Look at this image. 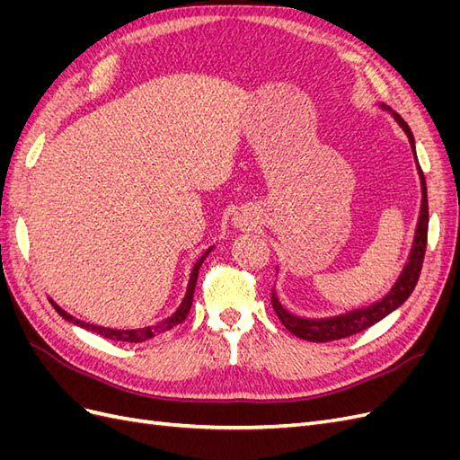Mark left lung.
<instances>
[{"label":"left lung","mask_w":460,"mask_h":460,"mask_svg":"<svg viewBox=\"0 0 460 460\" xmlns=\"http://www.w3.org/2000/svg\"><path fill=\"white\" fill-rule=\"evenodd\" d=\"M395 119L402 127V130H405L409 142H411V147L414 151V137H412L409 124L402 120L397 113H395ZM414 157H416V153H414ZM416 164H419V161H416ZM419 174H420V184H422L420 218H419V226H416V235H414V243H412L409 262H407L405 270H402V274L399 276V280L394 286V289L389 291V294L382 301L374 303L368 309H360V311H353V313L333 316V318H323V320L299 318V316H294L291 313H288L282 307V303L278 301L274 289H272V297H270L272 309H274L276 316L280 318V323L286 326L288 332H291L294 336H297L301 340L316 341V343L343 340V338L355 336V333L374 326L376 323H380L382 318H385L389 313L395 311L399 305H402L409 299L416 282H419V278H420L426 243H428V191H426V178H424L420 164H419Z\"/></svg>","instance_id":"1"}]
</instances>
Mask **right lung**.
<instances>
[{
  "label": "right lung",
  "mask_w": 460,
  "mask_h": 460,
  "mask_svg": "<svg viewBox=\"0 0 460 460\" xmlns=\"http://www.w3.org/2000/svg\"><path fill=\"white\" fill-rule=\"evenodd\" d=\"M213 249V247H211ZM211 249H207V252L203 253V257L196 262V267H193L191 270V276H190V282H188V291H186V297L182 301V305H180L178 311L171 316L163 320V323L155 324V326H147V328H140V330H111V328H103V326H95V324H88V323H82V320L71 316L68 313H65L58 303H53L49 299V303L53 305V309L58 311L65 320H68V323H73L80 328L84 330H90L93 333H97V336H103L105 340H111V341H127V343H140V341H146V340H151L153 336H159V333H164L166 330H171L172 326L176 324H182L190 309H191V303H193V289H196V282H198V274H199V267L203 264L205 257L211 253Z\"/></svg>",
  "instance_id": "1"
}]
</instances>
